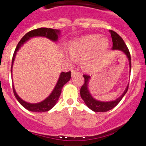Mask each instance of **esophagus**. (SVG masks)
I'll use <instances>...</instances> for the list:
<instances>
[{
    "label": "esophagus",
    "instance_id": "esophagus-1",
    "mask_svg": "<svg viewBox=\"0 0 146 146\" xmlns=\"http://www.w3.org/2000/svg\"><path fill=\"white\" fill-rule=\"evenodd\" d=\"M77 74H79V70H78V69H74V70H72L71 71L72 76H74L75 75H77Z\"/></svg>",
    "mask_w": 146,
    "mask_h": 146
}]
</instances>
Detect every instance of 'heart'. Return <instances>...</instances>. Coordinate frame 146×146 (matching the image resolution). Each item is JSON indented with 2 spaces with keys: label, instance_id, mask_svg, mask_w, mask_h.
Here are the masks:
<instances>
[{
  "label": "heart",
  "instance_id": "b5f03b06",
  "mask_svg": "<svg viewBox=\"0 0 146 146\" xmlns=\"http://www.w3.org/2000/svg\"><path fill=\"white\" fill-rule=\"evenodd\" d=\"M108 40L100 38L98 35H89L75 39L69 45L70 54L81 58V64L86 70H94L96 60L105 52L108 47ZM72 59V56L70 57Z\"/></svg>",
  "mask_w": 146,
  "mask_h": 146
}]
</instances>
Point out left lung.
Listing matches in <instances>:
<instances>
[{
	"mask_svg": "<svg viewBox=\"0 0 146 146\" xmlns=\"http://www.w3.org/2000/svg\"><path fill=\"white\" fill-rule=\"evenodd\" d=\"M110 32L111 33V36L113 42L112 48L111 49L112 50H121V51L123 52L126 54L127 58H128L129 63H130V71H131V57H130V53L129 52L128 48H127V47L125 44V42L123 41L122 38L118 34H117L116 32L112 31V30H110ZM83 76L84 78V83L82 86H81V90H80L81 96L83 99V100L84 101V102H85V104L87 105V107L94 111H97V112H105V111H109V110H111V109L115 107L119 104V102L122 100L123 96H125V94L127 93V90H128L129 86L127 85V88H125L124 93L121 95V96H119L118 99H117L116 100L108 102H99V101H97L95 99H94L92 95H91V94L89 93V92H88V84L90 79V76L84 74Z\"/></svg>",
	"mask_w": 146,
	"mask_h": 146,
	"instance_id": "1",
	"label": "left lung"
}]
</instances>
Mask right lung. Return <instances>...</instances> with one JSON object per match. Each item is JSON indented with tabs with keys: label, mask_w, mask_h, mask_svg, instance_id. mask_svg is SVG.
<instances>
[{
	"label": "right lung",
	"mask_w": 146,
	"mask_h": 146,
	"mask_svg": "<svg viewBox=\"0 0 146 146\" xmlns=\"http://www.w3.org/2000/svg\"><path fill=\"white\" fill-rule=\"evenodd\" d=\"M58 33H59V30L50 28H39L29 32L28 33L26 34L21 38V39L19 41V42L18 43L17 46H16V48L15 50L14 53H13V58H12V65H13V61H14L15 57H16V52L18 51L19 48L24 44V42L29 40L30 38L33 37V36H45V37L48 38V39H51V40L54 42V41L58 40ZM71 73L70 71L66 72V73H65V72L61 73L58 83H57L56 86H55L54 88L53 89L52 92L50 94V95L47 99H44V101H42V102H39V103H37V104H30V103H28V102H24V100H22L19 96H18L13 85V94H14L15 97L16 98L18 102H19L24 108L29 110V111H35V112H44V111H49L56 104V102H58V99H59L60 96L61 90H62V86L68 81H70V78H71V73Z\"/></svg>",
	"instance_id": "add662e5"
}]
</instances>
